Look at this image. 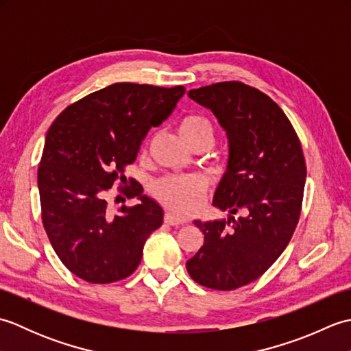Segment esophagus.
<instances>
[{"instance_id": "34e87169", "label": "esophagus", "mask_w": 351, "mask_h": 351, "mask_svg": "<svg viewBox=\"0 0 351 351\" xmlns=\"http://www.w3.org/2000/svg\"><path fill=\"white\" fill-rule=\"evenodd\" d=\"M164 223H167L170 226H180V225H184L185 220L176 217V215L171 213H166V215H164Z\"/></svg>"}]
</instances>
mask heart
I'll use <instances>...</instances> for the list:
<instances>
[{
  "label": "heart",
  "mask_w": 351,
  "mask_h": 351,
  "mask_svg": "<svg viewBox=\"0 0 351 351\" xmlns=\"http://www.w3.org/2000/svg\"><path fill=\"white\" fill-rule=\"evenodd\" d=\"M178 132L189 146L199 141H210L214 138V125L202 114H189L181 119ZM208 184L202 176H166L154 184V195L170 211L181 215H189L199 210L205 196Z\"/></svg>",
  "instance_id": "obj_1"
}]
</instances>
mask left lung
<instances>
[{"instance_id": "left-lung-1", "label": "left lung", "mask_w": 351, "mask_h": 351, "mask_svg": "<svg viewBox=\"0 0 351 351\" xmlns=\"http://www.w3.org/2000/svg\"><path fill=\"white\" fill-rule=\"evenodd\" d=\"M189 96L226 132L228 166L213 205L229 217L195 220L205 238L187 271L206 288L235 289L263 276L287 249L300 217L306 164L288 117L258 88L225 81ZM237 212L241 218L232 217Z\"/></svg>"}]
</instances>
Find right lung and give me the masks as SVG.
Segmentation results:
<instances>
[{
  "mask_svg": "<svg viewBox=\"0 0 351 351\" xmlns=\"http://www.w3.org/2000/svg\"><path fill=\"white\" fill-rule=\"evenodd\" d=\"M184 86L116 83L73 102L48 130L37 185L42 221L57 256L78 278L111 283L136 271L162 208L134 182L138 204L111 213L107 193L137 158L152 126L171 114ZM132 182V180H130Z\"/></svg>",
  "mask_w": 351,
  "mask_h": 351,
  "instance_id": "add662e5",
  "label": "right lung"
}]
</instances>
